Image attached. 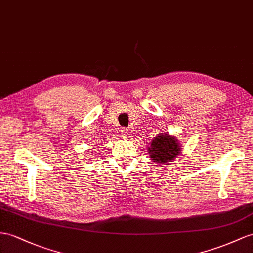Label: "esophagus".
Wrapping results in <instances>:
<instances>
[{
  "label": "esophagus",
  "mask_w": 253,
  "mask_h": 253,
  "mask_svg": "<svg viewBox=\"0 0 253 253\" xmlns=\"http://www.w3.org/2000/svg\"><path fill=\"white\" fill-rule=\"evenodd\" d=\"M121 135L124 139H127L128 137H129V131H128V129H126V128H123L122 130H121Z\"/></svg>",
  "instance_id": "obj_1"
}]
</instances>
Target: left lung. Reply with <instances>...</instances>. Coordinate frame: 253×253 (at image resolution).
Segmentation results:
<instances>
[{
    "label": "left lung",
    "instance_id": "1",
    "mask_svg": "<svg viewBox=\"0 0 253 253\" xmlns=\"http://www.w3.org/2000/svg\"><path fill=\"white\" fill-rule=\"evenodd\" d=\"M147 152L152 161L157 165H163L177 158L182 153V145L176 135L159 133L150 143Z\"/></svg>",
    "mask_w": 253,
    "mask_h": 253
}]
</instances>
